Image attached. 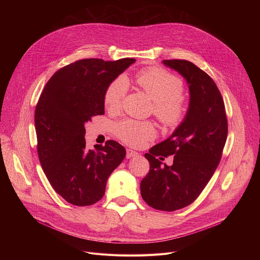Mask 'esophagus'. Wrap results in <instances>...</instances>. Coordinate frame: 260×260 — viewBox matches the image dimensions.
Segmentation results:
<instances>
[{
  "instance_id": "1",
  "label": "esophagus",
  "mask_w": 260,
  "mask_h": 260,
  "mask_svg": "<svg viewBox=\"0 0 260 260\" xmlns=\"http://www.w3.org/2000/svg\"><path fill=\"white\" fill-rule=\"evenodd\" d=\"M139 154L138 152L132 150V149H126V158H133V157H137Z\"/></svg>"
}]
</instances>
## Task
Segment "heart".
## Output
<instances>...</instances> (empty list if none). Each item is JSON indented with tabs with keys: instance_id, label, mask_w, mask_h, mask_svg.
Returning <instances> with one entry per match:
<instances>
[{
	"instance_id": "obj_1",
	"label": "heart",
	"mask_w": 260,
	"mask_h": 260,
	"mask_svg": "<svg viewBox=\"0 0 260 260\" xmlns=\"http://www.w3.org/2000/svg\"><path fill=\"white\" fill-rule=\"evenodd\" d=\"M137 83L154 102L153 113L162 124L176 127L182 122L186 113V103L181 95L183 83L177 76L161 68H149L139 73ZM127 87L124 77H118L108 85L104 105L110 112L121 109ZM115 131L121 141L134 146L153 139L156 134L152 123L131 119L120 122Z\"/></svg>"
}]
</instances>
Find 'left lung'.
Returning a JSON list of instances; mask_svg holds the SVG:
<instances>
[{"label": "left lung", "instance_id": "1", "mask_svg": "<svg viewBox=\"0 0 260 260\" xmlns=\"http://www.w3.org/2000/svg\"><path fill=\"white\" fill-rule=\"evenodd\" d=\"M162 63L186 80L189 106L174 133L146 153L150 164L141 181V196L150 207L172 212L193 203L217 169L228 138V119L221 93L206 72L184 59ZM174 155L172 166L157 158Z\"/></svg>", "mask_w": 260, "mask_h": 260}]
</instances>
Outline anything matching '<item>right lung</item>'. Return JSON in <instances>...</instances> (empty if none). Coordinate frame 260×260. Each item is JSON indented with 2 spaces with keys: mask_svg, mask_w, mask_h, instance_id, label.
Returning a JSON list of instances; mask_svg holds the SVG:
<instances>
[{
  "mask_svg": "<svg viewBox=\"0 0 260 260\" xmlns=\"http://www.w3.org/2000/svg\"><path fill=\"white\" fill-rule=\"evenodd\" d=\"M135 61L86 58L70 63L53 74L36 106L40 164L52 188L72 205L99 202L109 176L125 157L124 147L113 140L86 149L84 125L105 113L106 88Z\"/></svg>",
  "mask_w": 260,
  "mask_h": 260,
  "instance_id": "right-lung-1",
  "label": "right lung"
}]
</instances>
